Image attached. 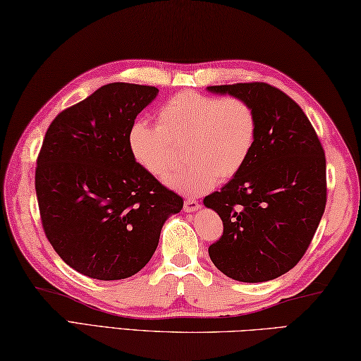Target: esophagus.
Segmentation results:
<instances>
[{"label":"esophagus","instance_id":"1","mask_svg":"<svg viewBox=\"0 0 361 361\" xmlns=\"http://www.w3.org/2000/svg\"><path fill=\"white\" fill-rule=\"evenodd\" d=\"M200 208V203L194 199H186L185 200V212L186 213H194Z\"/></svg>","mask_w":361,"mask_h":361}]
</instances>
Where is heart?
<instances>
[{
  "mask_svg": "<svg viewBox=\"0 0 361 361\" xmlns=\"http://www.w3.org/2000/svg\"><path fill=\"white\" fill-rule=\"evenodd\" d=\"M257 114L243 97L209 96L180 91L164 104L158 123L135 121L128 147L142 170L162 180L180 162L188 166L167 180L185 195H202L218 180H231L247 164L257 142Z\"/></svg>",
  "mask_w": 361,
  "mask_h": 361,
  "instance_id": "heart-1",
  "label": "heart"
}]
</instances>
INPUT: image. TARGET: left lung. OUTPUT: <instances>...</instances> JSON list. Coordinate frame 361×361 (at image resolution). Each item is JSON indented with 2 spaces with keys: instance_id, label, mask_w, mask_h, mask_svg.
<instances>
[{
  "instance_id": "1",
  "label": "left lung",
  "mask_w": 361,
  "mask_h": 361,
  "mask_svg": "<svg viewBox=\"0 0 361 361\" xmlns=\"http://www.w3.org/2000/svg\"><path fill=\"white\" fill-rule=\"evenodd\" d=\"M208 91L243 97L259 123L243 170L203 199L224 224L209 259L228 278L264 283L292 270L311 245L326 203L325 152L301 107L276 87L251 82Z\"/></svg>"
}]
</instances>
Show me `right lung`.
Returning <instances> with one entry per match:
<instances>
[{
	"mask_svg": "<svg viewBox=\"0 0 361 361\" xmlns=\"http://www.w3.org/2000/svg\"><path fill=\"white\" fill-rule=\"evenodd\" d=\"M158 88L109 83L58 114L37 156L35 188L45 237L85 276L124 279L145 267L183 197L142 170L128 133Z\"/></svg>",
	"mask_w": 361,
	"mask_h": 361,
	"instance_id": "add662e5",
	"label": "right lung"
}]
</instances>
